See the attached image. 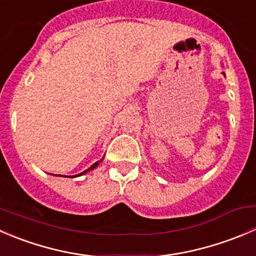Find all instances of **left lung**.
Segmentation results:
<instances>
[{"mask_svg": "<svg viewBox=\"0 0 256 256\" xmlns=\"http://www.w3.org/2000/svg\"><path fill=\"white\" fill-rule=\"evenodd\" d=\"M223 74H224V73H223Z\"/></svg>", "mask_w": 256, "mask_h": 256, "instance_id": "1", "label": "left lung"}]
</instances>
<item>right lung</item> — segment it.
Here are the masks:
<instances>
[{
  "label": "right lung",
  "mask_w": 256,
  "mask_h": 256,
  "mask_svg": "<svg viewBox=\"0 0 256 256\" xmlns=\"http://www.w3.org/2000/svg\"><path fill=\"white\" fill-rule=\"evenodd\" d=\"M100 162H102V160H100V161H98V162H95V164H92V166H90L89 168H88V170H85V171H84V172H82V174H76V176H74V177L82 176V174H86V172H89V171H92V170L96 168V167H98V164H99Z\"/></svg>",
  "instance_id": "right-lung-1"
}]
</instances>
